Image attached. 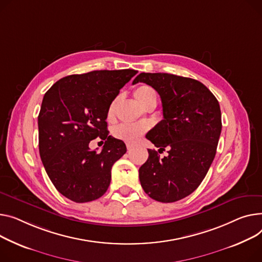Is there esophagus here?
Listing matches in <instances>:
<instances>
[{"mask_svg":"<svg viewBox=\"0 0 262 262\" xmlns=\"http://www.w3.org/2000/svg\"><path fill=\"white\" fill-rule=\"evenodd\" d=\"M126 147H127V150H130L133 148V145L130 143H126Z\"/></svg>","mask_w":262,"mask_h":262,"instance_id":"34e87169","label":"esophagus"}]
</instances>
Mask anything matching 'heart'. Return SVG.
Returning a JSON list of instances; mask_svg holds the SVG:
<instances>
[{
    "mask_svg": "<svg viewBox=\"0 0 262 262\" xmlns=\"http://www.w3.org/2000/svg\"><path fill=\"white\" fill-rule=\"evenodd\" d=\"M134 96L137 99V101L141 104L142 106H145L146 104L157 99V93L149 85H140L134 91ZM117 100L113 101L108 107L107 116L108 118H112L115 113ZM147 130V125L142 123H123L118 125L114 129V136L120 140L127 142V143H135L137 142L140 137Z\"/></svg>",
    "mask_w": 262,
    "mask_h": 262,
    "instance_id": "b5f03b06",
    "label": "heart"
}]
</instances>
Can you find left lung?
<instances>
[{"label": "left lung", "mask_w": 262, "mask_h": 262, "mask_svg": "<svg viewBox=\"0 0 262 262\" xmlns=\"http://www.w3.org/2000/svg\"><path fill=\"white\" fill-rule=\"evenodd\" d=\"M143 82L160 95L163 120L146 138L168 156L148 149L139 179L152 199L168 203L190 195L200 185L216 155L221 134L219 102L201 82L171 74L141 73Z\"/></svg>", "instance_id": "1"}]
</instances>
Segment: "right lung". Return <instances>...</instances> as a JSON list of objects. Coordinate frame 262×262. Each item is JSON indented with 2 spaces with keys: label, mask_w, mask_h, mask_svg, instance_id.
<instances>
[{
  "label": "right lung",
  "mask_w": 262,
  "mask_h": 262,
  "mask_svg": "<svg viewBox=\"0 0 262 262\" xmlns=\"http://www.w3.org/2000/svg\"><path fill=\"white\" fill-rule=\"evenodd\" d=\"M138 72L94 71L60 79L44 95L40 114L39 150L52 184L77 203L105 194L112 167L126 152L123 141L108 135V107L120 90ZM100 136L101 153L88 145Z\"/></svg>",
  "instance_id": "1"
}]
</instances>
